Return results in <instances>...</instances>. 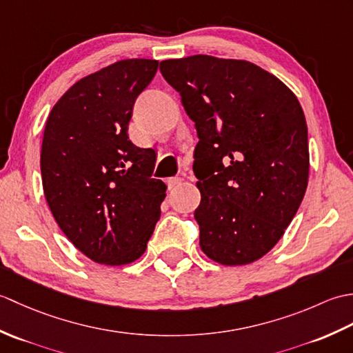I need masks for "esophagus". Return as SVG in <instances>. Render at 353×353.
Returning a JSON list of instances; mask_svg holds the SVG:
<instances>
[{
	"label": "esophagus",
	"mask_w": 353,
	"mask_h": 353,
	"mask_svg": "<svg viewBox=\"0 0 353 353\" xmlns=\"http://www.w3.org/2000/svg\"><path fill=\"white\" fill-rule=\"evenodd\" d=\"M182 182H183V179L182 177H172V179H168V188L170 190H174V188H177L179 185H182Z\"/></svg>",
	"instance_id": "obj_1"
}]
</instances>
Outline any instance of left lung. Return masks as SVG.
Listing matches in <instances>:
<instances>
[{
    "label": "left lung",
    "mask_w": 353,
    "mask_h": 353,
    "mask_svg": "<svg viewBox=\"0 0 353 353\" xmlns=\"http://www.w3.org/2000/svg\"><path fill=\"white\" fill-rule=\"evenodd\" d=\"M161 72L196 123L201 250L223 265L252 264L282 238L308 186L301 103L247 61L196 54L161 62Z\"/></svg>",
    "instance_id": "obj_1"
}]
</instances>
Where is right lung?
Wrapping results in <instances>:
<instances>
[{"instance_id":"1","label":"right lung","mask_w":353,"mask_h":353,"mask_svg":"<svg viewBox=\"0 0 353 353\" xmlns=\"http://www.w3.org/2000/svg\"><path fill=\"white\" fill-rule=\"evenodd\" d=\"M157 66L125 59L89 74L59 99L45 124V199L66 238L99 264L141 258L167 196V185L152 179L154 150L127 134L133 104Z\"/></svg>"}]
</instances>
